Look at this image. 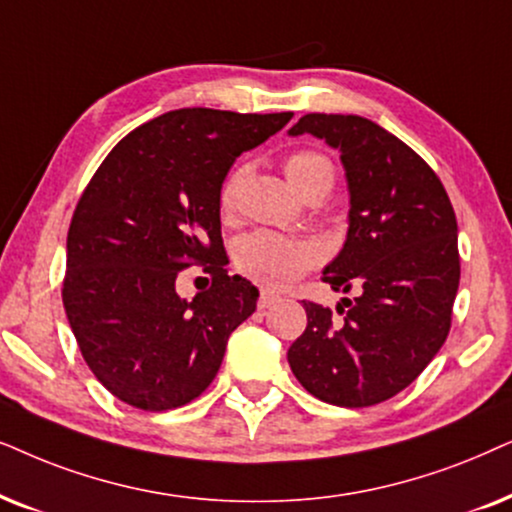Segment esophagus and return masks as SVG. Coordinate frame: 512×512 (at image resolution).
Here are the masks:
<instances>
[{
	"mask_svg": "<svg viewBox=\"0 0 512 512\" xmlns=\"http://www.w3.org/2000/svg\"><path fill=\"white\" fill-rule=\"evenodd\" d=\"M276 302H278V295H274V292H269V290H262L260 299H257V306H260V309H269V306Z\"/></svg>",
	"mask_w": 512,
	"mask_h": 512,
	"instance_id": "esophagus-1",
	"label": "esophagus"
}]
</instances>
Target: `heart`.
I'll list each match as a JSON object with an SVG mask.
<instances>
[{
  "label": "heart",
  "instance_id": "heart-1",
  "mask_svg": "<svg viewBox=\"0 0 512 512\" xmlns=\"http://www.w3.org/2000/svg\"><path fill=\"white\" fill-rule=\"evenodd\" d=\"M283 170L288 175L290 185L297 189L299 194L309 196L316 189H327L330 192L332 182H335V170L332 163L325 159L323 154L302 152L290 154L283 161ZM248 177V168L236 166L231 173L224 177L220 196V213L224 220L234 217L238 196H241L243 182ZM318 262V250L316 245L302 238H290L276 231H252L236 241L234 245V264L243 276H248L250 281L264 285V288L281 290L288 288L290 283H295L299 276H304L313 264Z\"/></svg>",
  "mask_w": 512,
  "mask_h": 512
}]
</instances>
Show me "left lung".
<instances>
[{"label": "left lung", "mask_w": 512, "mask_h": 512, "mask_svg": "<svg viewBox=\"0 0 512 512\" xmlns=\"http://www.w3.org/2000/svg\"><path fill=\"white\" fill-rule=\"evenodd\" d=\"M290 135L339 149L349 182V234L323 281L344 297L332 318L304 302L306 330L288 349L306 391L337 407L393 398L445 344L459 290L456 215L440 177L386 128L356 114H304Z\"/></svg>", "instance_id": "8db88e82"}]
</instances>
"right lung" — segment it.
Instances as JSON below:
<instances>
[{"label": "right lung", "instance_id": "obj_1", "mask_svg": "<svg viewBox=\"0 0 512 512\" xmlns=\"http://www.w3.org/2000/svg\"><path fill=\"white\" fill-rule=\"evenodd\" d=\"M290 119L173 109L128 133L81 194L63 304L86 365L126 405L166 412L199 398L255 311V285L224 269L217 196L236 156ZM189 266L214 278L192 303L174 292Z\"/></svg>", "mask_w": 512, "mask_h": 512}]
</instances>
